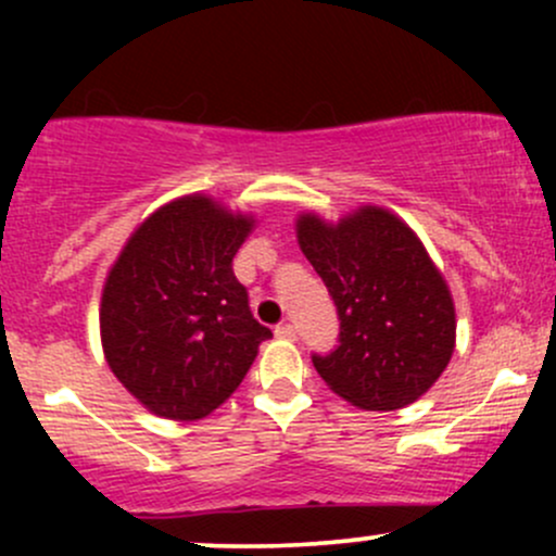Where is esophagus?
<instances>
[{"instance_id": "obj_1", "label": "esophagus", "mask_w": 556, "mask_h": 556, "mask_svg": "<svg viewBox=\"0 0 556 556\" xmlns=\"http://www.w3.org/2000/svg\"><path fill=\"white\" fill-rule=\"evenodd\" d=\"M274 334H277L279 340H295L298 331H295V327H292V324L285 321V324H279L277 329H274Z\"/></svg>"}]
</instances>
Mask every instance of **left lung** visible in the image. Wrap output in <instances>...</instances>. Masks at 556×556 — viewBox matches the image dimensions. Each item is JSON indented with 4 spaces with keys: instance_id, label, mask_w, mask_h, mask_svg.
I'll use <instances>...</instances> for the list:
<instances>
[{
    "instance_id": "8db88e82",
    "label": "left lung",
    "mask_w": 556,
    "mask_h": 556,
    "mask_svg": "<svg viewBox=\"0 0 556 556\" xmlns=\"http://www.w3.org/2000/svg\"><path fill=\"white\" fill-rule=\"evenodd\" d=\"M298 245L340 314V344L314 355L327 387L361 410L424 397L455 353V303L429 251L397 214L361 206L340 222L298 216Z\"/></svg>"
}]
</instances>
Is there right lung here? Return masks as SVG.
Returning <instances> with one entry per match:
<instances>
[{
  "label": "right lung",
  "mask_w": 556,
  "mask_h": 556,
  "mask_svg": "<svg viewBox=\"0 0 556 556\" xmlns=\"http://www.w3.org/2000/svg\"><path fill=\"white\" fill-rule=\"evenodd\" d=\"M256 219L212 195L159 206L106 274L99 327L112 374L159 418L201 420L225 402L271 331L232 271Z\"/></svg>",
  "instance_id": "1"
}]
</instances>
